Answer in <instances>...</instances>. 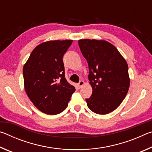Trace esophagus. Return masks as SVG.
Wrapping results in <instances>:
<instances>
[{
    "mask_svg": "<svg viewBox=\"0 0 152 152\" xmlns=\"http://www.w3.org/2000/svg\"><path fill=\"white\" fill-rule=\"evenodd\" d=\"M84 84V82L83 80H80V82H78V86L79 88H82V86H83Z\"/></svg>",
    "mask_w": 152,
    "mask_h": 152,
    "instance_id": "obj_1",
    "label": "esophagus"
}]
</instances>
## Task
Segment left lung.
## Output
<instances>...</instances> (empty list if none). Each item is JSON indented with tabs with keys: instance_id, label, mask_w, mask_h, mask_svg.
<instances>
[{
	"instance_id": "1",
	"label": "left lung",
	"mask_w": 152,
	"mask_h": 152,
	"mask_svg": "<svg viewBox=\"0 0 152 152\" xmlns=\"http://www.w3.org/2000/svg\"><path fill=\"white\" fill-rule=\"evenodd\" d=\"M78 45L88 62L92 93L87 106L99 115L108 114L119 106L130 84L128 65L119 51L104 40L80 39Z\"/></svg>"
}]
</instances>
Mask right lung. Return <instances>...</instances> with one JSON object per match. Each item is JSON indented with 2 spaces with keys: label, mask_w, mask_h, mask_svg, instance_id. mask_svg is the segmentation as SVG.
I'll return each mask as SVG.
<instances>
[{
  "label": "right lung",
  "mask_w": 152,
  "mask_h": 152,
  "mask_svg": "<svg viewBox=\"0 0 152 152\" xmlns=\"http://www.w3.org/2000/svg\"><path fill=\"white\" fill-rule=\"evenodd\" d=\"M72 40L49 41L38 45L23 66L25 90L33 104L48 115L66 109L74 86L65 78L63 56Z\"/></svg>",
  "instance_id": "add662e5"
}]
</instances>
